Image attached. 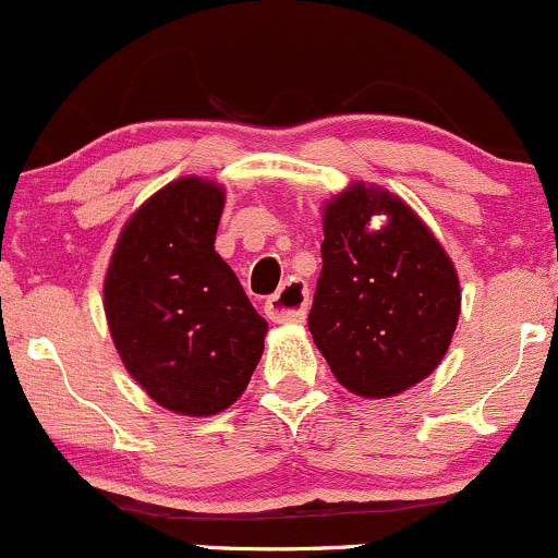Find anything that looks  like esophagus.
<instances>
[{
  "label": "esophagus",
  "instance_id": "1",
  "mask_svg": "<svg viewBox=\"0 0 558 558\" xmlns=\"http://www.w3.org/2000/svg\"><path fill=\"white\" fill-rule=\"evenodd\" d=\"M305 308H308V287L301 279H290L266 301V316L279 325H301Z\"/></svg>",
  "mask_w": 558,
  "mask_h": 558
}]
</instances>
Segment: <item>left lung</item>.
<instances>
[{"label":"left lung","mask_w":558,"mask_h":558,"mask_svg":"<svg viewBox=\"0 0 558 558\" xmlns=\"http://www.w3.org/2000/svg\"><path fill=\"white\" fill-rule=\"evenodd\" d=\"M375 214L387 215L377 232ZM458 316V271L399 196L351 183L327 202L308 329L340 386L364 399L407 391L439 367Z\"/></svg>","instance_id":"8db88e82"}]
</instances>
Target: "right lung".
Here are the masks:
<instances>
[{
  "mask_svg": "<svg viewBox=\"0 0 558 558\" xmlns=\"http://www.w3.org/2000/svg\"><path fill=\"white\" fill-rule=\"evenodd\" d=\"M226 191L205 178L167 183L113 247L104 308L137 386L178 415H218L244 393L268 322L215 253Z\"/></svg>",
  "mask_w": 558,
  "mask_h": 558,
  "instance_id": "add662e5",
  "label": "right lung"
}]
</instances>
